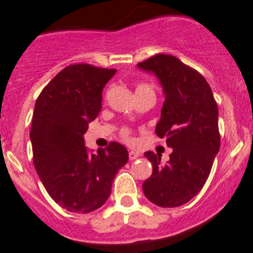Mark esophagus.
<instances>
[{
    "instance_id": "obj_1",
    "label": "esophagus",
    "mask_w": 253,
    "mask_h": 253,
    "mask_svg": "<svg viewBox=\"0 0 253 253\" xmlns=\"http://www.w3.org/2000/svg\"><path fill=\"white\" fill-rule=\"evenodd\" d=\"M139 153L138 152H134V150H131V152L128 153V158H129V160H134V159H137V158L139 157Z\"/></svg>"
}]
</instances>
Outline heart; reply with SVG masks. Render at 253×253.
<instances>
[{"label":"heart","instance_id":"obj_1","mask_svg":"<svg viewBox=\"0 0 253 253\" xmlns=\"http://www.w3.org/2000/svg\"><path fill=\"white\" fill-rule=\"evenodd\" d=\"M136 93H147V94H152V95H154V88H153L152 84L139 83L137 84L136 86ZM122 137H124L125 139H127V141H131L128 129H124V131H122Z\"/></svg>","mask_w":253,"mask_h":253}]
</instances>
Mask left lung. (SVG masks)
I'll return each mask as SVG.
<instances>
[{
  "mask_svg": "<svg viewBox=\"0 0 253 253\" xmlns=\"http://www.w3.org/2000/svg\"><path fill=\"white\" fill-rule=\"evenodd\" d=\"M139 68L159 79L165 94L155 133L172 148L169 162L145 152L153 174L143 183L145 197L164 208L182 206L205 186L220 148L218 105L206 78L171 55H155Z\"/></svg>",
  "mask_w": 253,
  "mask_h": 253,
  "instance_id": "left-lung-1",
  "label": "left lung"
}]
</instances>
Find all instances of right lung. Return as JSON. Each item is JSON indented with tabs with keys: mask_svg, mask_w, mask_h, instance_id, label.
Masks as SVG:
<instances>
[{
	"mask_svg": "<svg viewBox=\"0 0 253 253\" xmlns=\"http://www.w3.org/2000/svg\"><path fill=\"white\" fill-rule=\"evenodd\" d=\"M115 73L88 63L67 66L35 103L33 163L50 197L68 211L85 214L100 208L117 171L128 160L127 149L117 142L95 154L84 145L88 124L100 112L101 93Z\"/></svg>",
	"mask_w": 253,
	"mask_h": 253,
	"instance_id": "right-lung-1",
	"label": "right lung"
}]
</instances>
